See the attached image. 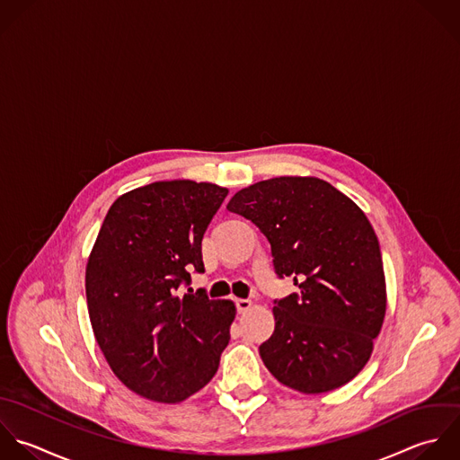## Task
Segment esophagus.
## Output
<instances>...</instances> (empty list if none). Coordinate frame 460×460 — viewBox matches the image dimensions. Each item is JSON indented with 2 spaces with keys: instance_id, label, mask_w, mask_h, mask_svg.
<instances>
[{
  "instance_id": "34e87169",
  "label": "esophagus",
  "mask_w": 460,
  "mask_h": 460,
  "mask_svg": "<svg viewBox=\"0 0 460 460\" xmlns=\"http://www.w3.org/2000/svg\"><path fill=\"white\" fill-rule=\"evenodd\" d=\"M234 303H236V310L240 314H245V312H249L252 308V301L251 299H236Z\"/></svg>"
}]
</instances>
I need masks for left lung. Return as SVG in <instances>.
I'll list each match as a JSON object with an SVG mask.
<instances>
[{
	"label": "left lung",
	"mask_w": 460,
	"mask_h": 460,
	"mask_svg": "<svg viewBox=\"0 0 460 460\" xmlns=\"http://www.w3.org/2000/svg\"><path fill=\"white\" fill-rule=\"evenodd\" d=\"M227 209L269 240L279 278L299 294L274 301L276 328L260 346L283 385L321 394L367 364L385 308L380 243L364 211L317 177H274L240 190Z\"/></svg>",
	"instance_id": "obj_1"
}]
</instances>
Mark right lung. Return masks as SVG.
Returning a JSON list of instances; mask_svg holds the SVG:
<instances>
[{
    "label": "right lung",
    "mask_w": 460,
    "mask_h": 460,
    "mask_svg": "<svg viewBox=\"0 0 460 460\" xmlns=\"http://www.w3.org/2000/svg\"><path fill=\"white\" fill-rule=\"evenodd\" d=\"M227 197L211 182L159 181L114 200L85 267L96 342L136 394L179 403L215 376L236 308L190 288L202 238Z\"/></svg>",
    "instance_id": "right-lung-1"
}]
</instances>
